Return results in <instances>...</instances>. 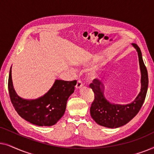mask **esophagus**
Masks as SVG:
<instances>
[{"instance_id": "1", "label": "esophagus", "mask_w": 154, "mask_h": 154, "mask_svg": "<svg viewBox=\"0 0 154 154\" xmlns=\"http://www.w3.org/2000/svg\"><path fill=\"white\" fill-rule=\"evenodd\" d=\"M82 86H83V83H82L81 80H78L76 85H75V88H76V89H80Z\"/></svg>"}]
</instances>
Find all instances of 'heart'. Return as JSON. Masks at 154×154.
<instances>
[{"label": "heart", "instance_id": "b5f03b06", "mask_svg": "<svg viewBox=\"0 0 154 154\" xmlns=\"http://www.w3.org/2000/svg\"><path fill=\"white\" fill-rule=\"evenodd\" d=\"M94 74H95V73H92V75H94Z\"/></svg>", "mask_w": 154, "mask_h": 154}]
</instances>
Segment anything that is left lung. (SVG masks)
<instances>
[{
  "label": "left lung",
  "instance_id": "obj_1",
  "mask_svg": "<svg viewBox=\"0 0 154 154\" xmlns=\"http://www.w3.org/2000/svg\"><path fill=\"white\" fill-rule=\"evenodd\" d=\"M133 45L138 52L142 73L141 91L135 100L131 104L127 105L113 104L104 98L102 90L104 87L102 84H101V82L94 79L92 83L90 84V87L94 92V99L90 106V115L99 125L110 128L121 127L131 121L142 108L148 89V73L143 62L140 48L136 44H133Z\"/></svg>",
  "mask_w": 154,
  "mask_h": 154
}]
</instances>
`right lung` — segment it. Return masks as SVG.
I'll return each mask as SVG.
<instances>
[{"instance_id": "add662e5", "label": "right lung", "mask_w": 154, "mask_h": 154, "mask_svg": "<svg viewBox=\"0 0 154 154\" xmlns=\"http://www.w3.org/2000/svg\"><path fill=\"white\" fill-rule=\"evenodd\" d=\"M10 70L8 90L14 109L22 119L38 126H51L57 123L66 110L69 96L74 92L77 81L56 80L51 89L41 98L27 100L21 98L14 91Z\"/></svg>"}]
</instances>
